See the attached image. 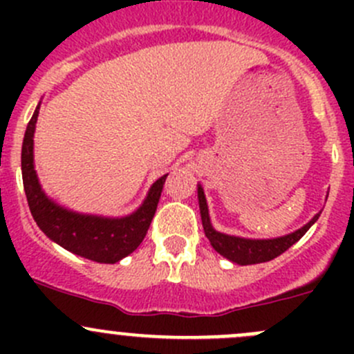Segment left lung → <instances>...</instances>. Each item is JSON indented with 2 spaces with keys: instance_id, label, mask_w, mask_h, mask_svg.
Masks as SVG:
<instances>
[{
  "instance_id": "obj_1",
  "label": "left lung",
  "mask_w": 354,
  "mask_h": 354,
  "mask_svg": "<svg viewBox=\"0 0 354 354\" xmlns=\"http://www.w3.org/2000/svg\"><path fill=\"white\" fill-rule=\"evenodd\" d=\"M198 205H200V216H202L203 231L205 236L209 238L210 245L214 246L217 253L226 257L231 262L238 263V266H252V263H262L269 262V260L276 259L281 253H284L289 246H292L306 231L312 227V224L317 223L320 212L313 216L310 223L305 226L296 230L295 233H289L286 236L270 238V240H248V238L231 236V234L219 233L212 227L209 217V207H207L205 195H203L202 187L198 185Z\"/></svg>"
}]
</instances>
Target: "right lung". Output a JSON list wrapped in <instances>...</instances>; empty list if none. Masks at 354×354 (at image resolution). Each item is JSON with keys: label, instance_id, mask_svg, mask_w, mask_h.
<instances>
[{"label": "right lung", "instance_id": "obj_1", "mask_svg": "<svg viewBox=\"0 0 354 354\" xmlns=\"http://www.w3.org/2000/svg\"><path fill=\"white\" fill-rule=\"evenodd\" d=\"M37 106L27 124L22 145V178L28 209L42 233L55 243L101 263H116L144 241L154 217L167 174L160 176L149 190L144 203L124 217H101L78 214L53 202L42 192L34 169V131L39 116Z\"/></svg>", "mask_w": 354, "mask_h": 354}]
</instances>
